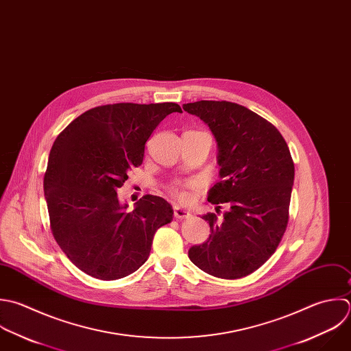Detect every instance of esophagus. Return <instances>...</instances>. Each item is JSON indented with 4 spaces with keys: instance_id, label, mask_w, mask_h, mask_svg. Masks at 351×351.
<instances>
[{
    "instance_id": "34e87169",
    "label": "esophagus",
    "mask_w": 351,
    "mask_h": 351,
    "mask_svg": "<svg viewBox=\"0 0 351 351\" xmlns=\"http://www.w3.org/2000/svg\"><path fill=\"white\" fill-rule=\"evenodd\" d=\"M173 215L176 219H186V217H190V212L180 208V206H173Z\"/></svg>"
}]
</instances>
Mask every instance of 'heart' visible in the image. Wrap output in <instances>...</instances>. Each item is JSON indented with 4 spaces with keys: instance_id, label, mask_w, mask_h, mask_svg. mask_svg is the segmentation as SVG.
Masks as SVG:
<instances>
[{
    "instance_id": "b5f03b06",
    "label": "heart",
    "mask_w": 351,
    "mask_h": 351,
    "mask_svg": "<svg viewBox=\"0 0 351 351\" xmlns=\"http://www.w3.org/2000/svg\"><path fill=\"white\" fill-rule=\"evenodd\" d=\"M195 189V183H184V184H176L172 187V194L183 204H189L193 199L191 190Z\"/></svg>"
}]
</instances>
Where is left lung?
Masks as SVG:
<instances>
[{
  "mask_svg": "<svg viewBox=\"0 0 351 351\" xmlns=\"http://www.w3.org/2000/svg\"><path fill=\"white\" fill-rule=\"evenodd\" d=\"M183 109L199 117L217 142L221 182L208 193L219 212L202 216L210 226L206 242L189 258L204 272L239 279L258 269L276 250L289 223L294 162L275 125L250 109L228 101H197Z\"/></svg>",
  "mask_w": 351,
  "mask_h": 351,
  "instance_id": "obj_1",
  "label": "left lung"
}]
</instances>
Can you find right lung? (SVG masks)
Returning a JSON list of instances; mask_svg holds the SVG:
<instances>
[{
  "label": "right lung",
  "mask_w": 351,
  "mask_h": 351,
  "mask_svg": "<svg viewBox=\"0 0 351 351\" xmlns=\"http://www.w3.org/2000/svg\"><path fill=\"white\" fill-rule=\"evenodd\" d=\"M178 104H113L76 117L54 141L43 191L53 237L84 274L116 280L139 269L154 232L172 220L161 197L143 195L128 212L117 190L143 161L145 143Z\"/></svg>",
  "instance_id": "add662e5"
}]
</instances>
